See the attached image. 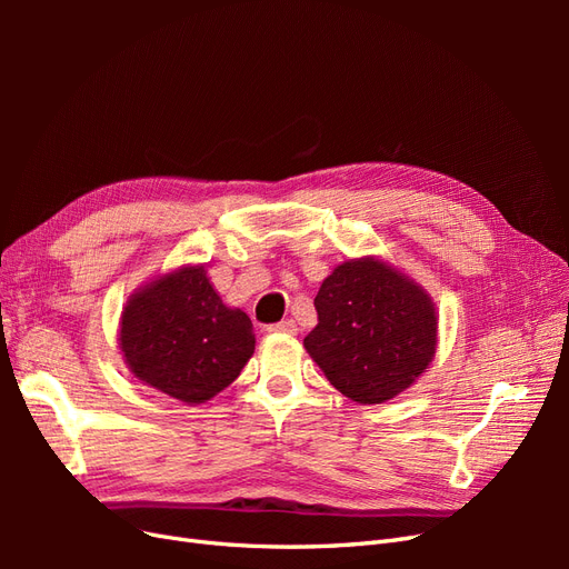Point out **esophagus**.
Here are the masks:
<instances>
[{"mask_svg": "<svg viewBox=\"0 0 569 569\" xmlns=\"http://www.w3.org/2000/svg\"><path fill=\"white\" fill-rule=\"evenodd\" d=\"M268 332H280V335H297V322L295 320H282L268 327Z\"/></svg>", "mask_w": 569, "mask_h": 569, "instance_id": "obj_1", "label": "esophagus"}]
</instances>
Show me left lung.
Wrapping results in <instances>:
<instances>
[{"mask_svg": "<svg viewBox=\"0 0 569 569\" xmlns=\"http://www.w3.org/2000/svg\"><path fill=\"white\" fill-rule=\"evenodd\" d=\"M303 339L327 380L358 403H385L432 363L437 313L425 291L375 258L335 268L316 297Z\"/></svg>", "mask_w": 569, "mask_h": 569, "instance_id": "8db88e82", "label": "left lung"}]
</instances>
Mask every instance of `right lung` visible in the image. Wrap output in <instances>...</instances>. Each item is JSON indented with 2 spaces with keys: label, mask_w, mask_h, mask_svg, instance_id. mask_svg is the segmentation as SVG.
<instances>
[{
  "label": "right lung",
  "mask_w": 569,
  "mask_h": 569,
  "mask_svg": "<svg viewBox=\"0 0 569 569\" xmlns=\"http://www.w3.org/2000/svg\"><path fill=\"white\" fill-rule=\"evenodd\" d=\"M253 325L228 308L203 268H182L132 295L120 349L144 385L184 403H203L232 385L253 353Z\"/></svg>",
  "instance_id": "add662e5"
}]
</instances>
